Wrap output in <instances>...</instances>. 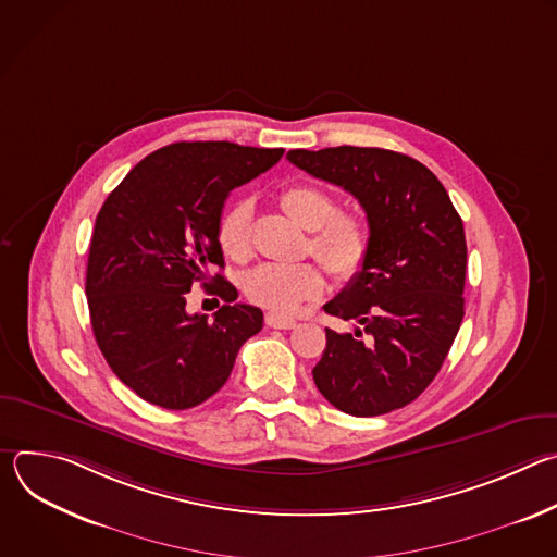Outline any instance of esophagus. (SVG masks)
<instances>
[{"instance_id": "34e87169", "label": "esophagus", "mask_w": 557, "mask_h": 557, "mask_svg": "<svg viewBox=\"0 0 557 557\" xmlns=\"http://www.w3.org/2000/svg\"><path fill=\"white\" fill-rule=\"evenodd\" d=\"M264 322H267V326L282 329V331H290V329L297 326V322L293 320V317H286V314H280V312H267Z\"/></svg>"}]
</instances>
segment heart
Segmentation results:
<instances>
[{
  "instance_id": "b5f03b06",
  "label": "heart",
  "mask_w": 557,
  "mask_h": 557,
  "mask_svg": "<svg viewBox=\"0 0 557 557\" xmlns=\"http://www.w3.org/2000/svg\"><path fill=\"white\" fill-rule=\"evenodd\" d=\"M280 207L299 226L310 231L308 249L337 277H355L368 258L370 233L361 218L337 213V200L322 187L295 183L280 191ZM249 205L233 202L215 224L220 251L233 262L251 258ZM326 280L312 262L301 264H264L245 277L247 297L271 312H293L299 304L320 297Z\"/></svg>"
}]
</instances>
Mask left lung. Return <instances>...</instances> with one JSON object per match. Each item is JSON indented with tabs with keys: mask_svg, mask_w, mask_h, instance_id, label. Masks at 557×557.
<instances>
[{
	"mask_svg": "<svg viewBox=\"0 0 557 557\" xmlns=\"http://www.w3.org/2000/svg\"><path fill=\"white\" fill-rule=\"evenodd\" d=\"M288 161L350 191L370 228L363 269L324 306L355 331L326 329L314 385L352 417L399 410L434 381L462 322V220L441 181L406 153L342 145L293 149Z\"/></svg>",
	"mask_w": 557,
	"mask_h": 557,
	"instance_id": "1",
	"label": "left lung"
}]
</instances>
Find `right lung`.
<instances>
[{
  "instance_id": "obj_1",
  "label": "right lung",
  "mask_w": 557,
  "mask_h": 557,
  "mask_svg": "<svg viewBox=\"0 0 557 557\" xmlns=\"http://www.w3.org/2000/svg\"><path fill=\"white\" fill-rule=\"evenodd\" d=\"M284 149L228 140L156 149L103 202L92 231L86 295L95 339L112 372L147 404L189 410L228 379L262 310L233 304L215 224L231 189L271 170ZM194 281L227 304L207 321L186 312ZM209 290V289H208ZM210 292V290H209Z\"/></svg>"
}]
</instances>
